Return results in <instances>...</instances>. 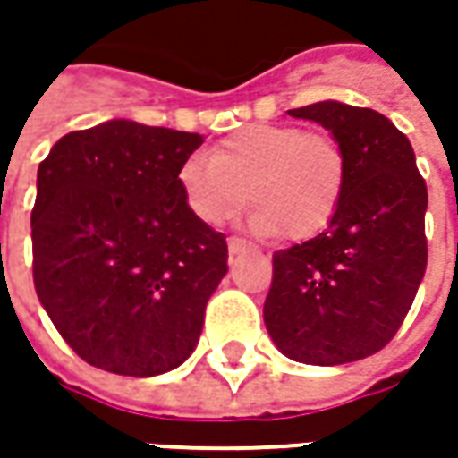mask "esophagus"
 Here are the masks:
<instances>
[{
	"label": "esophagus",
	"mask_w": 458,
	"mask_h": 458,
	"mask_svg": "<svg viewBox=\"0 0 458 458\" xmlns=\"http://www.w3.org/2000/svg\"><path fill=\"white\" fill-rule=\"evenodd\" d=\"M226 244H229V255H239V252L250 250V247H247V242L239 237H229V242H226Z\"/></svg>",
	"instance_id": "obj_1"
}]
</instances>
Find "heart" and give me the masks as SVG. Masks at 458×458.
Instances as JSON below:
<instances>
[{
	"mask_svg": "<svg viewBox=\"0 0 458 458\" xmlns=\"http://www.w3.org/2000/svg\"><path fill=\"white\" fill-rule=\"evenodd\" d=\"M346 178L349 157L339 137L298 124H252L224 137L211 157H188L178 188L193 216L208 226L252 201V232L303 242L334 221Z\"/></svg>",
	"mask_w": 458,
	"mask_h": 458,
	"instance_id": "obj_1",
	"label": "heart"
}]
</instances>
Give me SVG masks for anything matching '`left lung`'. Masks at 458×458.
<instances>
[{"label":"left lung","mask_w":458,"mask_h":458,"mask_svg":"<svg viewBox=\"0 0 458 458\" xmlns=\"http://www.w3.org/2000/svg\"><path fill=\"white\" fill-rule=\"evenodd\" d=\"M288 114L339 137L349 178L326 232L273 255L265 326L295 361L364 360L393 342L426 273V181L411 140L375 109L318 101Z\"/></svg>","instance_id":"8db88e82"}]
</instances>
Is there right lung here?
I'll list each match as a JSON object with an SVG mask.
<instances>
[{
    "label": "right lung",
    "instance_id": "right-lung-1",
    "mask_svg": "<svg viewBox=\"0 0 458 458\" xmlns=\"http://www.w3.org/2000/svg\"><path fill=\"white\" fill-rule=\"evenodd\" d=\"M203 137L112 119L61 137L38 167L32 280L91 367L152 377L199 344L226 237L193 216L178 170Z\"/></svg>",
    "mask_w": 458,
    "mask_h": 458
}]
</instances>
